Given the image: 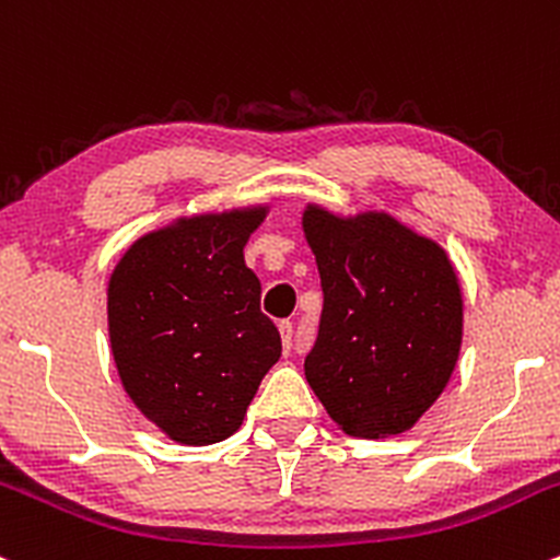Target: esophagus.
<instances>
[{
  "instance_id": "esophagus-1",
  "label": "esophagus",
  "mask_w": 560,
  "mask_h": 560,
  "mask_svg": "<svg viewBox=\"0 0 560 560\" xmlns=\"http://www.w3.org/2000/svg\"><path fill=\"white\" fill-rule=\"evenodd\" d=\"M279 332H281V343H284V349L290 351L292 349V332H295V325H292L290 319H281L279 322Z\"/></svg>"
}]
</instances>
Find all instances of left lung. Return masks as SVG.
Returning a JSON list of instances; mask_svg holds the SVG:
<instances>
[{"mask_svg": "<svg viewBox=\"0 0 560 560\" xmlns=\"http://www.w3.org/2000/svg\"><path fill=\"white\" fill-rule=\"evenodd\" d=\"M303 231L325 292L305 378L346 434L405 432L448 386L462 351L448 255L384 211L338 217L308 203Z\"/></svg>", "mask_w": 560, "mask_h": 560, "instance_id": "8db88e82", "label": "left lung"}]
</instances>
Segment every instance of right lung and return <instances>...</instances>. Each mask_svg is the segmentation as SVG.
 Returning a JSON list of instances; mask_svg holds the SVG:
<instances>
[{
	"mask_svg": "<svg viewBox=\"0 0 560 560\" xmlns=\"http://www.w3.org/2000/svg\"><path fill=\"white\" fill-rule=\"evenodd\" d=\"M268 206L182 217L141 235L107 290L109 343L133 405L182 445H211L244 421L281 357L244 246Z\"/></svg>",
	"mask_w": 560,
	"mask_h": 560,
	"instance_id": "obj_1",
	"label": "right lung"
}]
</instances>
